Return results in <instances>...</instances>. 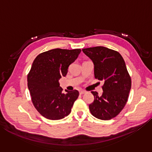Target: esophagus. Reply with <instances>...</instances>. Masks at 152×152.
Here are the masks:
<instances>
[{
    "label": "esophagus",
    "instance_id": "34e87169",
    "mask_svg": "<svg viewBox=\"0 0 152 152\" xmlns=\"http://www.w3.org/2000/svg\"><path fill=\"white\" fill-rule=\"evenodd\" d=\"M85 91H80V95H82V94H84L85 93Z\"/></svg>",
    "mask_w": 152,
    "mask_h": 152
}]
</instances>
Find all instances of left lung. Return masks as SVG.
<instances>
[{
  "mask_svg": "<svg viewBox=\"0 0 152 152\" xmlns=\"http://www.w3.org/2000/svg\"><path fill=\"white\" fill-rule=\"evenodd\" d=\"M82 51L93 61L95 78L104 82L101 96L91 92L94 100L89 105L90 111L97 119H111L125 107L132 87L125 61L118 51L102 46L84 48Z\"/></svg>",
  "mask_w": 152,
  "mask_h": 152,
  "instance_id": "8db88e82",
  "label": "left lung"
}]
</instances>
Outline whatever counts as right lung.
I'll use <instances>...</instances> for the list:
<instances>
[{
    "instance_id": "right-lung-1",
    "label": "right lung",
    "mask_w": 152,
    "mask_h": 152,
    "mask_svg": "<svg viewBox=\"0 0 152 152\" xmlns=\"http://www.w3.org/2000/svg\"><path fill=\"white\" fill-rule=\"evenodd\" d=\"M80 51V49H53L39 53L33 61L27 86L35 108L46 119L59 120L70 113L79 92L74 90L62 93L58 80L66 76L69 66Z\"/></svg>"
}]
</instances>
